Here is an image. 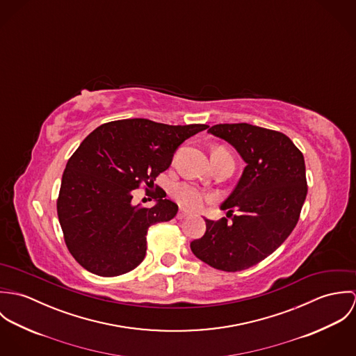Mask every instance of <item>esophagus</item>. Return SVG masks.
I'll return each mask as SVG.
<instances>
[{
	"label": "esophagus",
	"instance_id": "obj_1",
	"mask_svg": "<svg viewBox=\"0 0 356 356\" xmlns=\"http://www.w3.org/2000/svg\"><path fill=\"white\" fill-rule=\"evenodd\" d=\"M188 215H189V212H188L186 209H179L178 213H177V218H178V219H184V218H186Z\"/></svg>",
	"mask_w": 356,
	"mask_h": 356
}]
</instances>
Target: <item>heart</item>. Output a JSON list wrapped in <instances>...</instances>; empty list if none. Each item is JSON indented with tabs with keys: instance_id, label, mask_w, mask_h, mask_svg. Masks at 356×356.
<instances>
[{
	"instance_id": "1",
	"label": "heart",
	"mask_w": 356,
	"mask_h": 356,
	"mask_svg": "<svg viewBox=\"0 0 356 356\" xmlns=\"http://www.w3.org/2000/svg\"><path fill=\"white\" fill-rule=\"evenodd\" d=\"M174 197L178 203L188 208H200L204 202L208 199V196L202 192L199 188L188 185V184H179L174 188Z\"/></svg>"
}]
</instances>
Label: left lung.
Masks as SVG:
<instances>
[{"label":"left lung","mask_w":356,"mask_h":356,"mask_svg":"<svg viewBox=\"0 0 356 356\" xmlns=\"http://www.w3.org/2000/svg\"><path fill=\"white\" fill-rule=\"evenodd\" d=\"M208 133L227 141L247 163L220 205L233 215L205 219V234L191 243L204 263L222 271L250 268L273 254L298 225L307 196L303 153L280 131L248 123L215 124Z\"/></svg>","instance_id":"left-lung-1"}]
</instances>
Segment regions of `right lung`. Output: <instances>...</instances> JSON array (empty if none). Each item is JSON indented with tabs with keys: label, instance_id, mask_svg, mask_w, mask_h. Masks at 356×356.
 I'll list each match as a JSON object with an SVG mask.
<instances>
[{
	"label": "right lung",
	"instance_id": "obj_1",
	"mask_svg": "<svg viewBox=\"0 0 356 356\" xmlns=\"http://www.w3.org/2000/svg\"><path fill=\"white\" fill-rule=\"evenodd\" d=\"M207 127L123 119L82 141L63 172L57 215L65 245L83 268L116 277L144 260L149 226L171 220L178 205L154 197L152 208H144L131 203V193L141 184L151 188L178 147Z\"/></svg>",
	"mask_w": 356,
	"mask_h": 356
}]
</instances>
